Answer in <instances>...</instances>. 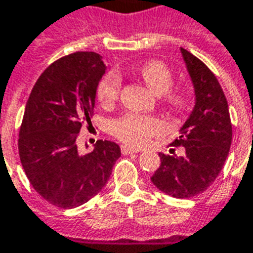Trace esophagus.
<instances>
[{
	"mask_svg": "<svg viewBox=\"0 0 253 253\" xmlns=\"http://www.w3.org/2000/svg\"><path fill=\"white\" fill-rule=\"evenodd\" d=\"M140 150L139 148H132L129 146H121V152L124 155H128V154H135V152H139Z\"/></svg>",
	"mask_w": 253,
	"mask_h": 253,
	"instance_id": "1",
	"label": "esophagus"
}]
</instances>
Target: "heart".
<instances>
[{"mask_svg": "<svg viewBox=\"0 0 253 253\" xmlns=\"http://www.w3.org/2000/svg\"><path fill=\"white\" fill-rule=\"evenodd\" d=\"M137 73L154 94L165 92V101L173 107H182L187 102L185 95L177 89H169L173 84V73L165 62L158 60L147 61L141 64ZM121 89V76L116 72L106 73L98 84L96 96L103 106H110L117 101ZM113 133L130 146H143L152 136L164 132V124L158 118L143 114H125L116 120L112 125Z\"/></svg>", "mask_w": 253, "mask_h": 253, "instance_id": "1", "label": "heart"}]
</instances>
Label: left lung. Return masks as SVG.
Returning a JSON list of instances; mask_svg holds the SVG:
<instances>
[{
	"label": "left lung",
	"mask_w": 253,
	"mask_h": 253,
	"mask_svg": "<svg viewBox=\"0 0 253 253\" xmlns=\"http://www.w3.org/2000/svg\"><path fill=\"white\" fill-rule=\"evenodd\" d=\"M195 89V106L171 146H182V157H161L151 181L173 198L188 199L203 193L215 181L232 144V123L226 96L215 75L198 57L181 47Z\"/></svg>",
	"instance_id": "1"
}]
</instances>
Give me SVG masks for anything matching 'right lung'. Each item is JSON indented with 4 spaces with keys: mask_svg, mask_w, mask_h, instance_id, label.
<instances>
[{
    "mask_svg": "<svg viewBox=\"0 0 253 253\" xmlns=\"http://www.w3.org/2000/svg\"><path fill=\"white\" fill-rule=\"evenodd\" d=\"M105 72L94 51L65 55L44 69L27 101L19 135L21 165L34 189L61 209L94 198L121 157L114 141H96L88 154H80L76 143L82 126L91 124Z\"/></svg>",
    "mask_w": 253,
    "mask_h": 253,
    "instance_id": "right-lung-1",
    "label": "right lung"
}]
</instances>
